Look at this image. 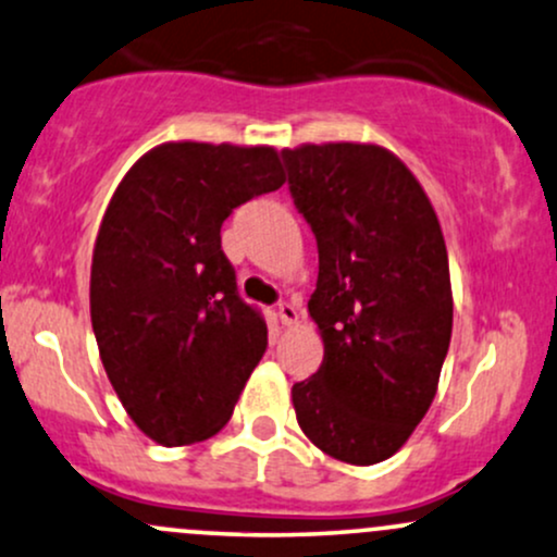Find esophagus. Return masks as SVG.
Returning <instances> with one entry per match:
<instances>
[{"label":"esophagus","mask_w":557,"mask_h":557,"mask_svg":"<svg viewBox=\"0 0 557 557\" xmlns=\"http://www.w3.org/2000/svg\"><path fill=\"white\" fill-rule=\"evenodd\" d=\"M277 317H280V322H283V324H296L298 322V309L293 304H287V300H280Z\"/></svg>","instance_id":"esophagus-1"}]
</instances>
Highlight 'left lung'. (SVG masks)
I'll return each instance as SVG.
<instances>
[{
  "mask_svg": "<svg viewBox=\"0 0 557 557\" xmlns=\"http://www.w3.org/2000/svg\"><path fill=\"white\" fill-rule=\"evenodd\" d=\"M287 188L317 238L309 314L324 359L293 385L300 430L337 461L372 466L430 411L450 345L447 251L411 170L372 144L285 149Z\"/></svg>",
  "mask_w": 557,
  "mask_h": 557,
  "instance_id": "1",
  "label": "left lung"
}]
</instances>
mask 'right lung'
<instances>
[{"label":"right lung","mask_w":557,"mask_h":557,"mask_svg":"<svg viewBox=\"0 0 557 557\" xmlns=\"http://www.w3.org/2000/svg\"><path fill=\"white\" fill-rule=\"evenodd\" d=\"M285 183L270 146L162 144L114 190L91 264V324L114 393L159 445L212 437L267 350L222 222Z\"/></svg>","instance_id":"obj_1"}]
</instances>
